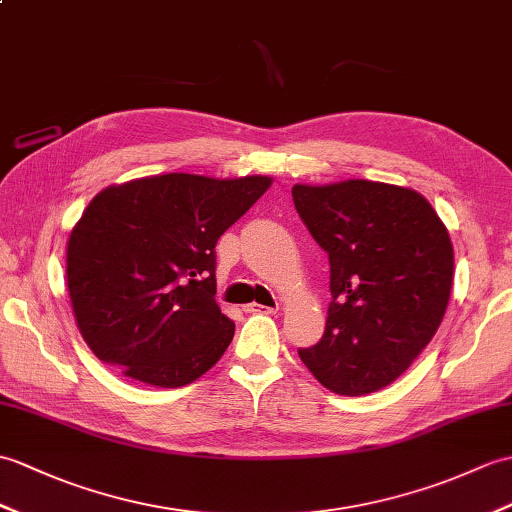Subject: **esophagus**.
Segmentation results:
<instances>
[{
	"mask_svg": "<svg viewBox=\"0 0 512 512\" xmlns=\"http://www.w3.org/2000/svg\"><path fill=\"white\" fill-rule=\"evenodd\" d=\"M244 312H248V314H275L277 307H266V305H259V303H248V305H244Z\"/></svg>",
	"mask_w": 512,
	"mask_h": 512,
	"instance_id": "esophagus-1",
	"label": "esophagus"
}]
</instances>
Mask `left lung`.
<instances>
[{
    "label": "left lung",
    "mask_w": 512,
    "mask_h": 512,
    "mask_svg": "<svg viewBox=\"0 0 512 512\" xmlns=\"http://www.w3.org/2000/svg\"><path fill=\"white\" fill-rule=\"evenodd\" d=\"M294 207L329 255L325 334L301 362L336 395L375 392L406 371L445 316L454 246L410 187L364 181L292 187Z\"/></svg>",
    "instance_id": "1"
}]
</instances>
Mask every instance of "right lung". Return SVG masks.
Masks as SVG:
<instances>
[{
  "instance_id": "right-lung-1",
  "label": "right lung",
  "mask_w": 512,
  "mask_h": 512,
  "mask_svg": "<svg viewBox=\"0 0 512 512\" xmlns=\"http://www.w3.org/2000/svg\"><path fill=\"white\" fill-rule=\"evenodd\" d=\"M270 185L172 172L95 194L67 240L71 310L95 358L159 388L205 375L235 331L213 299V248Z\"/></svg>"
}]
</instances>
